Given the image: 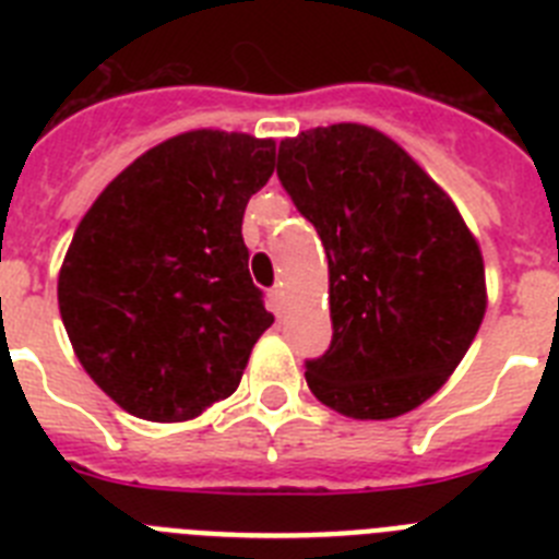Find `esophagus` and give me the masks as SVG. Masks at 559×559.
<instances>
[{"mask_svg":"<svg viewBox=\"0 0 559 559\" xmlns=\"http://www.w3.org/2000/svg\"><path fill=\"white\" fill-rule=\"evenodd\" d=\"M269 296H271V308H274L276 313H280V310H283V283L274 285Z\"/></svg>","mask_w":559,"mask_h":559,"instance_id":"esophagus-1","label":"esophagus"}]
</instances>
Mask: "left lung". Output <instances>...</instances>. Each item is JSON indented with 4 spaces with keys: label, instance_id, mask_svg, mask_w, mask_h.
I'll list each match as a JSON object with an SVG mask.
<instances>
[{
    "label": "left lung",
    "instance_id": "left-lung-1",
    "mask_svg": "<svg viewBox=\"0 0 559 559\" xmlns=\"http://www.w3.org/2000/svg\"><path fill=\"white\" fill-rule=\"evenodd\" d=\"M276 176L328 251L333 341L305 360L310 392L353 419L423 406L487 310L481 249L456 204L397 142L358 122L283 140Z\"/></svg>",
    "mask_w": 559,
    "mask_h": 559
}]
</instances>
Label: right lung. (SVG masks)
Wrapping results in <instances>:
<instances>
[{"label": "right lung", "mask_w": 559, "mask_h": 559, "mask_svg": "<svg viewBox=\"0 0 559 559\" xmlns=\"http://www.w3.org/2000/svg\"><path fill=\"white\" fill-rule=\"evenodd\" d=\"M276 142L201 128L151 147L97 195L58 274L78 360L120 408L185 423L226 400L274 324L243 212Z\"/></svg>", "instance_id": "add662e5"}]
</instances>
